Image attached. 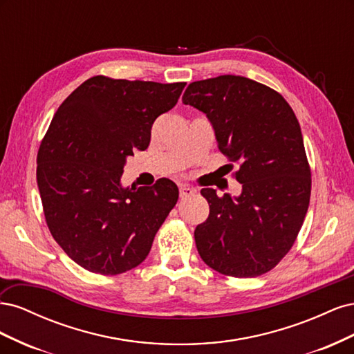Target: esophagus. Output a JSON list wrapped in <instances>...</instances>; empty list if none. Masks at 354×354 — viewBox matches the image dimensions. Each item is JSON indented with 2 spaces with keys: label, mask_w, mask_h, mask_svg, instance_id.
Here are the masks:
<instances>
[{
  "label": "esophagus",
  "mask_w": 354,
  "mask_h": 354,
  "mask_svg": "<svg viewBox=\"0 0 354 354\" xmlns=\"http://www.w3.org/2000/svg\"><path fill=\"white\" fill-rule=\"evenodd\" d=\"M194 194H195L194 189H190V187H187V186H181V187H180V198H181V199L190 198Z\"/></svg>",
  "instance_id": "esophagus-1"
}]
</instances>
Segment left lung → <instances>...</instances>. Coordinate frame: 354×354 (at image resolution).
Here are the masks:
<instances>
[{
	"instance_id": "obj_1",
	"label": "left lung",
	"mask_w": 354,
	"mask_h": 354,
	"mask_svg": "<svg viewBox=\"0 0 354 354\" xmlns=\"http://www.w3.org/2000/svg\"><path fill=\"white\" fill-rule=\"evenodd\" d=\"M183 103L207 113L220 152L239 164L232 176L242 185L238 198L201 190L209 203L207 221L195 230L201 259L233 277L270 272L292 248L312 192L292 108L276 90L236 75L189 84Z\"/></svg>"
}]
</instances>
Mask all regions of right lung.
<instances>
[{
  "mask_svg": "<svg viewBox=\"0 0 354 354\" xmlns=\"http://www.w3.org/2000/svg\"><path fill=\"white\" fill-rule=\"evenodd\" d=\"M186 82L97 75L65 99L37 156V181L51 236L85 270L121 274L140 264L178 199L174 181L121 186L127 156L145 151L159 115Z\"/></svg>",
  "mask_w": 354,
  "mask_h": 354,
  "instance_id": "add662e5",
  "label": "right lung"
}]
</instances>
